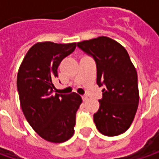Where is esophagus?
Here are the masks:
<instances>
[{
  "instance_id": "1",
  "label": "esophagus",
  "mask_w": 159,
  "mask_h": 159,
  "mask_svg": "<svg viewBox=\"0 0 159 159\" xmlns=\"http://www.w3.org/2000/svg\"><path fill=\"white\" fill-rule=\"evenodd\" d=\"M88 99H89V97H88L87 95H82V100H83V101H84V102L87 101Z\"/></svg>"
}]
</instances>
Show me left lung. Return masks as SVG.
Masks as SVG:
<instances>
[{
  "mask_svg": "<svg viewBox=\"0 0 159 159\" xmlns=\"http://www.w3.org/2000/svg\"><path fill=\"white\" fill-rule=\"evenodd\" d=\"M77 46L94 58L96 83L103 87L99 110L94 114L96 128L106 136L125 133L139 103L137 72L128 53L119 42L104 36L78 42Z\"/></svg>",
  "mask_w": 159,
  "mask_h": 159,
  "instance_id": "left-lung-1",
  "label": "left lung"
}]
</instances>
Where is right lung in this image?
I'll return each instance as SVG.
<instances>
[{
  "mask_svg": "<svg viewBox=\"0 0 159 159\" xmlns=\"http://www.w3.org/2000/svg\"><path fill=\"white\" fill-rule=\"evenodd\" d=\"M75 48L76 43H36L18 70L16 85L23 113L34 131L48 142L64 143L74 134L81 96L74 92L55 94L53 80L58 77L62 60Z\"/></svg>",
  "mask_w": 159,
  "mask_h": 159,
  "instance_id": "add662e5",
  "label": "right lung"
}]
</instances>
